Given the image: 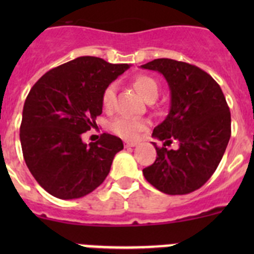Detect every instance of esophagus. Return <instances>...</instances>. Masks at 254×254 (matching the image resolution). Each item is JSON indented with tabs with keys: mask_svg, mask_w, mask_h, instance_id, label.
I'll list each match as a JSON object with an SVG mask.
<instances>
[{
	"mask_svg": "<svg viewBox=\"0 0 254 254\" xmlns=\"http://www.w3.org/2000/svg\"><path fill=\"white\" fill-rule=\"evenodd\" d=\"M137 145V141H125V146L126 147H133Z\"/></svg>",
	"mask_w": 254,
	"mask_h": 254,
	"instance_id": "34e87169",
	"label": "esophagus"
}]
</instances>
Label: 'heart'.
<instances>
[{"mask_svg":"<svg viewBox=\"0 0 254 254\" xmlns=\"http://www.w3.org/2000/svg\"><path fill=\"white\" fill-rule=\"evenodd\" d=\"M134 90L137 91L143 99L155 98L159 94V84L154 77L149 75H138L132 80ZM116 102V85L109 84L102 94V105L105 111H111ZM149 126V121L143 118H133V117H118L109 125V128L117 136L125 140H136Z\"/></svg>","mask_w":254,"mask_h":254,"instance_id":"1","label":"heart"}]
</instances>
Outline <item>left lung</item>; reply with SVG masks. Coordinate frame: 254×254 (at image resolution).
<instances>
[{
    "instance_id": "obj_1",
    "label": "left lung",
    "mask_w": 254,
    "mask_h": 254,
    "mask_svg": "<svg viewBox=\"0 0 254 254\" xmlns=\"http://www.w3.org/2000/svg\"><path fill=\"white\" fill-rule=\"evenodd\" d=\"M158 71L170 89V111L152 131L164 141L156 160L142 170L150 185L163 193L187 194L202 187L223 159L232 134V118L221 87L193 64L158 58L142 64ZM173 140L179 149H166Z\"/></svg>"
}]
</instances>
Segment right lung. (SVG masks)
Listing matches in <instances>:
<instances>
[{"label":"right lung","mask_w":254,"mask_h":254,"mask_svg":"<svg viewBox=\"0 0 254 254\" xmlns=\"http://www.w3.org/2000/svg\"><path fill=\"white\" fill-rule=\"evenodd\" d=\"M103 58L84 56L49 69L26 96L20 142L29 170L44 190L61 199L80 198L102 185L120 137L103 133L84 143L81 134L96 126L102 94L126 69Z\"/></svg>","instance_id":"obj_1"}]
</instances>
